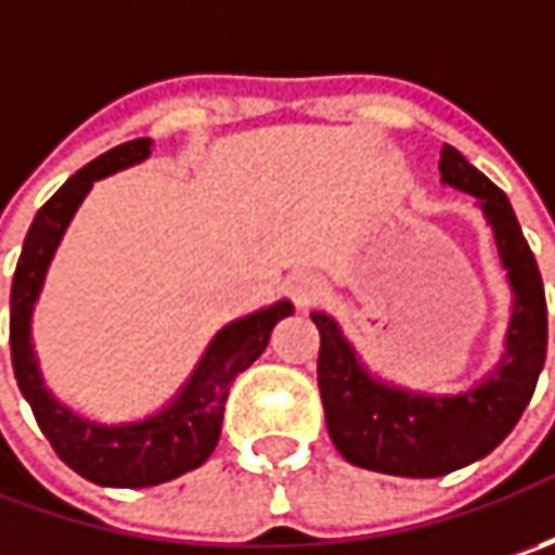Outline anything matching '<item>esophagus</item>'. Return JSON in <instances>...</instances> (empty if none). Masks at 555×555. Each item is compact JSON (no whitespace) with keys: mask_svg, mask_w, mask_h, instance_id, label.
Instances as JSON below:
<instances>
[{"mask_svg":"<svg viewBox=\"0 0 555 555\" xmlns=\"http://www.w3.org/2000/svg\"><path fill=\"white\" fill-rule=\"evenodd\" d=\"M327 293L324 287V281L318 278V274H309V271H299V274H293L287 281V296L299 306V309H306L311 302H318L321 296Z\"/></svg>","mask_w":555,"mask_h":555,"instance_id":"esophagus-1","label":"esophagus"}]
</instances>
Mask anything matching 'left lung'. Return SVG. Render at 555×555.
<instances>
[{
	"instance_id": "8db88e82",
	"label": "left lung",
	"mask_w": 555,
	"mask_h": 555,
	"mask_svg": "<svg viewBox=\"0 0 555 555\" xmlns=\"http://www.w3.org/2000/svg\"><path fill=\"white\" fill-rule=\"evenodd\" d=\"M438 172L479 201L513 289L506 352L491 376L457 395L398 389L361 364L331 314L311 311L321 333L318 386L336 451L352 466L404 479H436L488 457L519 423L546 358L544 281L506 194L451 144L441 147Z\"/></svg>"
}]
</instances>
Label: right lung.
<instances>
[{"label": "right lung", "mask_w": 555, "mask_h": 555, "mask_svg": "<svg viewBox=\"0 0 555 555\" xmlns=\"http://www.w3.org/2000/svg\"><path fill=\"white\" fill-rule=\"evenodd\" d=\"M151 144H154L151 139L117 144L114 151L101 154L98 160L82 166L74 179L61 184L49 203L36 212L11 281V364L21 395L30 401L33 416L42 436L52 441L54 454L82 479L104 488H151L203 466L206 457L216 451V441L222 433L224 401L234 376L244 373L266 352L274 324L293 314V306L281 299L268 309L224 324L206 346V352L179 395L163 411L135 423L107 426V423L82 420L46 389L39 361L33 352L30 321L54 249L61 244L79 203L92 191V184L126 166L147 160Z\"/></svg>", "instance_id": "right-lung-1"}]
</instances>
